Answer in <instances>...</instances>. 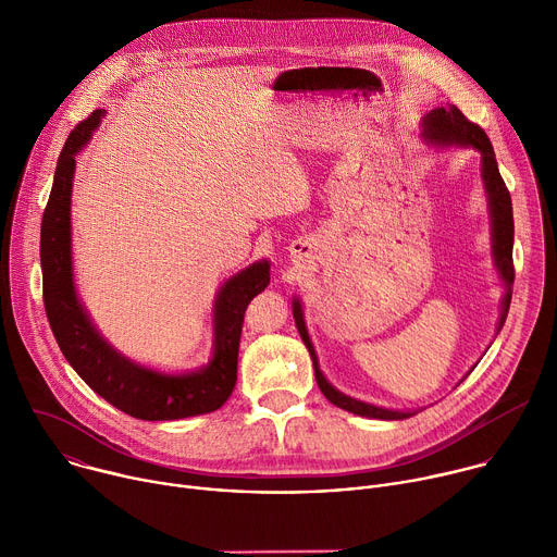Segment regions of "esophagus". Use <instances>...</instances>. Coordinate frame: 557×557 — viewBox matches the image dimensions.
Instances as JSON below:
<instances>
[{"label":"esophagus","mask_w":557,"mask_h":557,"mask_svg":"<svg viewBox=\"0 0 557 557\" xmlns=\"http://www.w3.org/2000/svg\"><path fill=\"white\" fill-rule=\"evenodd\" d=\"M299 256H304V258H310V253L314 251V245H312V240H299Z\"/></svg>","instance_id":"1"}]
</instances>
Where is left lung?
<instances>
[{"label": "left lung", "mask_w": 557, "mask_h": 557, "mask_svg": "<svg viewBox=\"0 0 557 557\" xmlns=\"http://www.w3.org/2000/svg\"><path fill=\"white\" fill-rule=\"evenodd\" d=\"M423 138L432 145L438 147H449V145H460V147H473L481 151V161H483V185H485V194L490 200V215H492V251H494V264L500 273V280L505 282V297H503V310H500V320H498V333L505 326L507 312H509V304H511V288H513V211H511V196L509 189L498 172V163H496V153L494 147L485 134L483 127H479L475 123L467 121L465 114L456 108V106H447V108H436L430 114L423 116ZM293 317L297 331L310 352L312 366H314V379L320 389L324 392L326 399L342 408L348 410L352 414L359 417H368V419H381V421H401L408 419L417 412H399V410H385V408H376L363 401L352 399V396L339 392L337 387H333L329 383V379L324 376V372L320 370V361H317L314 348L310 344L306 324H304V312H301V304L299 299H293Z\"/></svg>", "instance_id": "obj_1"}]
</instances>
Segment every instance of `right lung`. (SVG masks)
Segmentation results:
<instances>
[{
  "label": "right lung",
  "instance_id": "obj_1",
  "mask_svg": "<svg viewBox=\"0 0 557 557\" xmlns=\"http://www.w3.org/2000/svg\"><path fill=\"white\" fill-rule=\"evenodd\" d=\"M106 110H95L78 123L61 153L52 191L41 220V273L44 306L52 335L67 359L99 396L121 412L143 421H176L213 412L224 406L237 379L245 310L249 301L271 282V264L256 262L222 284L213 304V357L185 374H165L129 361L116 352L95 329L84 304L78 301L72 280L70 196L74 156L86 147Z\"/></svg>",
  "mask_w": 557,
  "mask_h": 557
}]
</instances>
